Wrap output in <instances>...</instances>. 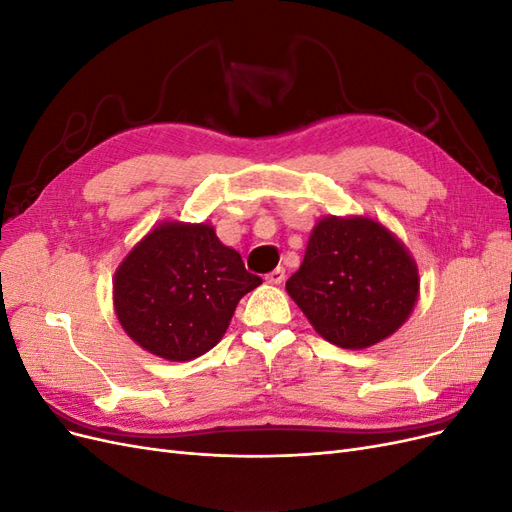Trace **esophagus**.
Here are the masks:
<instances>
[{"mask_svg":"<svg viewBox=\"0 0 512 512\" xmlns=\"http://www.w3.org/2000/svg\"><path fill=\"white\" fill-rule=\"evenodd\" d=\"M284 277H286V269H284V267H277V269H273L271 273L265 275V280H267L269 284H282Z\"/></svg>","mask_w":512,"mask_h":512,"instance_id":"esophagus-1","label":"esophagus"}]
</instances>
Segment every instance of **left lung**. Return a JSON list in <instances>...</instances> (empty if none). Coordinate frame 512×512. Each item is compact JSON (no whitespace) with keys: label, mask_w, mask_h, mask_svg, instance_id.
<instances>
[{"label":"left lung","mask_w":512,"mask_h":512,"mask_svg":"<svg viewBox=\"0 0 512 512\" xmlns=\"http://www.w3.org/2000/svg\"><path fill=\"white\" fill-rule=\"evenodd\" d=\"M286 290L327 342L361 350L406 322L418 297V271L406 247L376 220L324 218Z\"/></svg>","instance_id":"left-lung-1"}]
</instances>
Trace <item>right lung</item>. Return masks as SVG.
Instances as JSON below:
<instances>
[{
	"mask_svg": "<svg viewBox=\"0 0 512 512\" xmlns=\"http://www.w3.org/2000/svg\"><path fill=\"white\" fill-rule=\"evenodd\" d=\"M260 284L209 224L164 222L119 265L113 299L138 346L192 361L220 342L243 294Z\"/></svg>",
	"mask_w": 512,
	"mask_h": 512,
	"instance_id": "add662e5",
	"label": "right lung"
}]
</instances>
